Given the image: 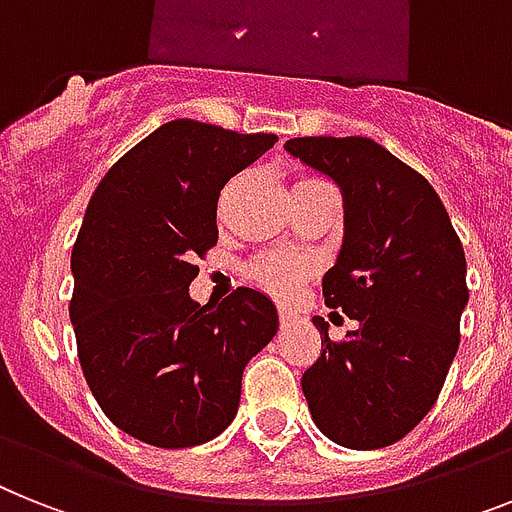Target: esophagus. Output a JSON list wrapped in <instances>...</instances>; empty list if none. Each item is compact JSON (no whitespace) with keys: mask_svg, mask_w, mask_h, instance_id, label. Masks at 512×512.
<instances>
[{"mask_svg":"<svg viewBox=\"0 0 512 512\" xmlns=\"http://www.w3.org/2000/svg\"><path fill=\"white\" fill-rule=\"evenodd\" d=\"M293 322H295L293 311H290V308H280V324H282V327H290Z\"/></svg>","mask_w":512,"mask_h":512,"instance_id":"34e87169","label":"esophagus"}]
</instances>
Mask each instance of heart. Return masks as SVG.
Instances as JSON below:
<instances>
[{
	"mask_svg": "<svg viewBox=\"0 0 512 512\" xmlns=\"http://www.w3.org/2000/svg\"><path fill=\"white\" fill-rule=\"evenodd\" d=\"M316 183V180H298L295 185H306ZM293 185V188H295ZM308 274V264L303 259H295V256H282V253H266V256H259L248 266V277L253 282H259L261 287H266L269 293L280 295V298H290V295L298 290Z\"/></svg>",
	"mask_w": 512,
	"mask_h": 512,
	"instance_id": "obj_1",
	"label": "heart"
}]
</instances>
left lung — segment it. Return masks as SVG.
Masks as SVG:
<instances>
[{"label":"left lung","instance_id":"1","mask_svg":"<svg viewBox=\"0 0 512 512\" xmlns=\"http://www.w3.org/2000/svg\"><path fill=\"white\" fill-rule=\"evenodd\" d=\"M285 151L342 193L345 230L324 274L329 308L358 329L329 340L301 379L319 432L350 450L403 439L432 411L460 345L466 253L434 188L361 135L293 138Z\"/></svg>","mask_w":512,"mask_h":512}]
</instances>
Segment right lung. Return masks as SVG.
Listing matches in <instances>:
<instances>
[{"label": "right lung", "mask_w": 512, "mask_h": 512, "mask_svg": "<svg viewBox=\"0 0 512 512\" xmlns=\"http://www.w3.org/2000/svg\"><path fill=\"white\" fill-rule=\"evenodd\" d=\"M277 135L172 120L122 156L88 201L73 248L70 322L83 377L117 429L146 445H204L232 424L243 369L277 308L253 287L196 303V256L217 243L219 190Z\"/></svg>", "instance_id": "add662e5"}]
</instances>
